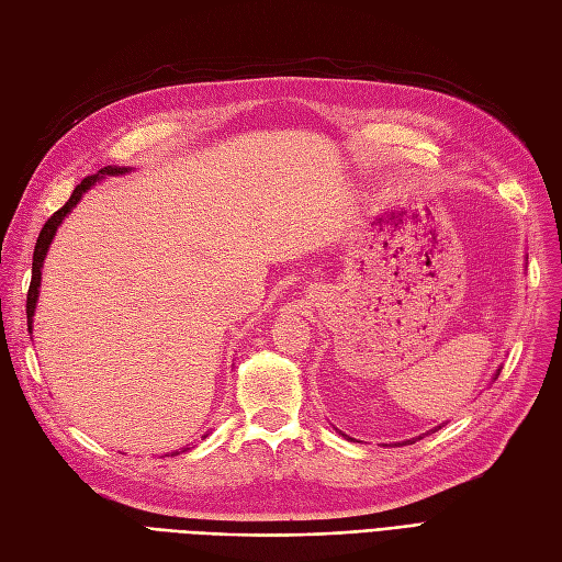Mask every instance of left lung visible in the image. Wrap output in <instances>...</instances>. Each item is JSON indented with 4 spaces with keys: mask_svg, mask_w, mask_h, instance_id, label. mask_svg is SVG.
Here are the masks:
<instances>
[{
    "mask_svg": "<svg viewBox=\"0 0 562 562\" xmlns=\"http://www.w3.org/2000/svg\"><path fill=\"white\" fill-rule=\"evenodd\" d=\"M497 375H499V372H497ZM411 443H415V440H411Z\"/></svg>",
    "mask_w": 562,
    "mask_h": 562,
    "instance_id": "8db88e82",
    "label": "left lung"
}]
</instances>
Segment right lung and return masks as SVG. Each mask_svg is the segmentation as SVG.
Returning <instances> with one entry per match:
<instances>
[{"mask_svg":"<svg viewBox=\"0 0 562 562\" xmlns=\"http://www.w3.org/2000/svg\"><path fill=\"white\" fill-rule=\"evenodd\" d=\"M116 176V173H126V168H112V166H108L105 171H98V173H93V176H87L83 178L77 187H75V192H72V196L65 201V206L63 209H58L54 215H50L46 223H44V227H42V232H40V236H37V246H35V252H32V279H30V288H27V302H25V314H27V330H32V316H35V307H37V295H40V281H42V265H44V258H46V250H48V246H50V239H54V234H56V229L60 227V223L65 220V215L70 213L77 203H79V199H81V194L87 192V190H91V184L98 180V178H103V176ZM178 454V452H176Z\"/></svg>","mask_w":562,"mask_h":562,"instance_id":"right-lung-1","label":"right lung"}]
</instances>
